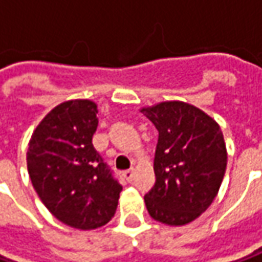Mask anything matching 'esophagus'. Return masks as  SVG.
I'll return each instance as SVG.
<instances>
[{
    "mask_svg": "<svg viewBox=\"0 0 262 262\" xmlns=\"http://www.w3.org/2000/svg\"><path fill=\"white\" fill-rule=\"evenodd\" d=\"M133 173H135L133 168H132V170H126V171H123V177H124L127 182H130L132 179H133Z\"/></svg>",
    "mask_w": 262,
    "mask_h": 262,
    "instance_id": "esophagus-1",
    "label": "esophagus"
}]
</instances>
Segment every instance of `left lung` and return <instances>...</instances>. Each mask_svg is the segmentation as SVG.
Wrapping results in <instances>:
<instances>
[{"label": "left lung", "instance_id": "8db88e82", "mask_svg": "<svg viewBox=\"0 0 262 262\" xmlns=\"http://www.w3.org/2000/svg\"><path fill=\"white\" fill-rule=\"evenodd\" d=\"M141 113L158 130L154 158L155 185L145 195L154 220L185 226L207 211L219 193L227 165L223 132L198 107L165 101Z\"/></svg>", "mask_w": 262, "mask_h": 262}]
</instances>
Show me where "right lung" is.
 I'll return each mask as SVG.
<instances>
[{
  "mask_svg": "<svg viewBox=\"0 0 262 262\" xmlns=\"http://www.w3.org/2000/svg\"><path fill=\"white\" fill-rule=\"evenodd\" d=\"M98 107L91 99L58 104L29 141L32 185L52 215L79 230L98 229L114 217L121 186L92 145Z\"/></svg>",
  "mask_w": 262,
  "mask_h": 262,
  "instance_id": "obj_1",
  "label": "right lung"
}]
</instances>
